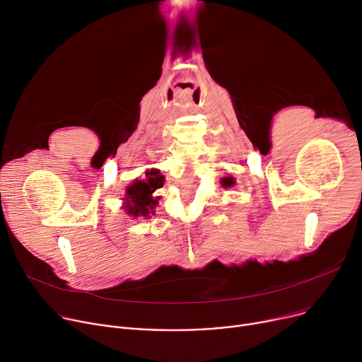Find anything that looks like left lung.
<instances>
[{"label":"left lung","instance_id":"obj_1","mask_svg":"<svg viewBox=\"0 0 362 362\" xmlns=\"http://www.w3.org/2000/svg\"><path fill=\"white\" fill-rule=\"evenodd\" d=\"M234 183H235L234 177H224V179L221 180V185H223L224 187H231Z\"/></svg>","mask_w":362,"mask_h":362}]
</instances>
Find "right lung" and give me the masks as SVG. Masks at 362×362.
Instances as JSON below:
<instances>
[{
	"mask_svg": "<svg viewBox=\"0 0 362 362\" xmlns=\"http://www.w3.org/2000/svg\"><path fill=\"white\" fill-rule=\"evenodd\" d=\"M164 183V176L157 168H151L146 173V179L135 182L127 189L125 198V211L128 215L135 216V218H150V215L154 214V209L158 204L160 197H154L153 194L160 189Z\"/></svg>",
	"mask_w": 362,
	"mask_h": 362,
	"instance_id": "add662e5",
	"label": "right lung"
}]
</instances>
